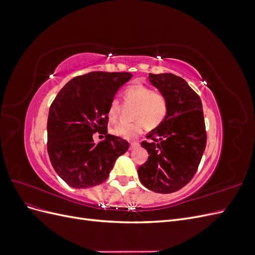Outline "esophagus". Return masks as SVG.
<instances>
[{
    "label": "esophagus",
    "mask_w": 255,
    "mask_h": 255,
    "mask_svg": "<svg viewBox=\"0 0 255 255\" xmlns=\"http://www.w3.org/2000/svg\"><path fill=\"white\" fill-rule=\"evenodd\" d=\"M138 146H139V143H138V142H130L129 150H134V149L138 148Z\"/></svg>",
    "instance_id": "esophagus-1"
}]
</instances>
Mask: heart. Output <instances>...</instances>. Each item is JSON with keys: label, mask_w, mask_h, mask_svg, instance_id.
Returning <instances> with one entry per match:
<instances>
[{"label": "heart", "mask_w": 255, "mask_h": 255, "mask_svg": "<svg viewBox=\"0 0 255 255\" xmlns=\"http://www.w3.org/2000/svg\"><path fill=\"white\" fill-rule=\"evenodd\" d=\"M125 101L134 104L132 110V122L118 123L112 128V133L127 140H134L141 135L145 125L150 128H157L164 122L169 112V103L167 98L155 92L153 88L142 84H137L129 86L125 91ZM120 112V102L118 99H113L109 110L107 117L111 121L118 118Z\"/></svg>", "instance_id": "obj_1"}]
</instances>
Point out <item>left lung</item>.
<instances>
[{"label":"left lung","instance_id":"1","mask_svg":"<svg viewBox=\"0 0 255 255\" xmlns=\"http://www.w3.org/2000/svg\"><path fill=\"white\" fill-rule=\"evenodd\" d=\"M149 80L169 103L160 126L146 135L141 146L150 156L138 168L144 187L171 194L188 184L197 172L206 146L202 102L186 81L172 73H149Z\"/></svg>","mask_w":255,"mask_h":255}]
</instances>
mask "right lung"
<instances>
[{
    "label": "right lung",
    "instance_id": "obj_1",
    "mask_svg": "<svg viewBox=\"0 0 255 255\" xmlns=\"http://www.w3.org/2000/svg\"><path fill=\"white\" fill-rule=\"evenodd\" d=\"M132 76L89 72L69 81L54 99L47 126L48 153L54 170L69 186L88 188L103 183L116 159L128 151L127 140L107 134V110ZM97 131L106 135L98 145L92 138Z\"/></svg>",
    "mask_w": 255,
    "mask_h": 255
}]
</instances>
